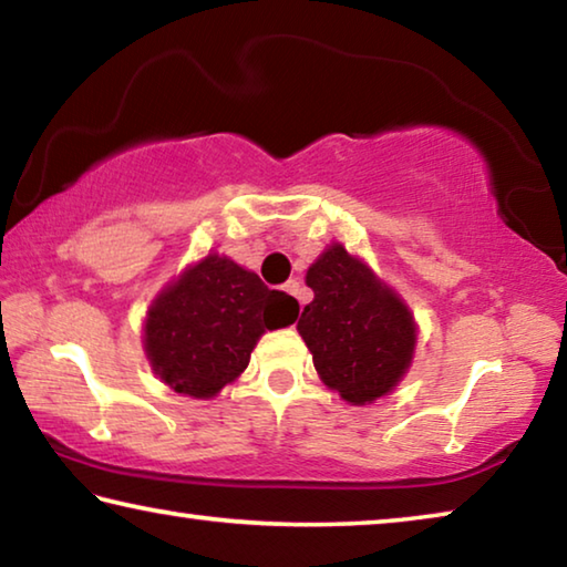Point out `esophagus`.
Masks as SVG:
<instances>
[{
	"mask_svg": "<svg viewBox=\"0 0 567 567\" xmlns=\"http://www.w3.org/2000/svg\"><path fill=\"white\" fill-rule=\"evenodd\" d=\"M282 290L287 292V295H292L295 297V300L297 302H300V292H302V287H300V282H297V280H287L285 282V287H282ZM302 305V302H300Z\"/></svg>",
	"mask_w": 567,
	"mask_h": 567,
	"instance_id": "34e87169",
	"label": "esophagus"
}]
</instances>
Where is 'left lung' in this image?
I'll use <instances>...</instances> for the list:
<instances>
[{
    "label": "left lung",
    "instance_id": "1",
    "mask_svg": "<svg viewBox=\"0 0 567 567\" xmlns=\"http://www.w3.org/2000/svg\"><path fill=\"white\" fill-rule=\"evenodd\" d=\"M315 300L297 322L322 382L352 405H368L398 385L415 350L408 305L340 243L305 277Z\"/></svg>",
    "mask_w": 567,
    "mask_h": 567
}]
</instances>
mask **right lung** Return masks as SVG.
Listing matches in <instances>:
<instances>
[{
	"mask_svg": "<svg viewBox=\"0 0 567 567\" xmlns=\"http://www.w3.org/2000/svg\"><path fill=\"white\" fill-rule=\"evenodd\" d=\"M295 297L270 290L229 257L207 255L152 302L145 352L162 382L189 398H215L239 378L265 330L297 320Z\"/></svg>",
	"mask_w": 567,
	"mask_h": 567,
	"instance_id": "obj_1",
	"label": "right lung"
}]
</instances>
